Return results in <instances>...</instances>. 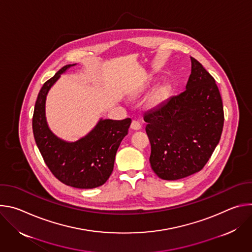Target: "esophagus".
Wrapping results in <instances>:
<instances>
[{
    "label": "esophagus",
    "instance_id": "obj_1",
    "mask_svg": "<svg viewBox=\"0 0 252 252\" xmlns=\"http://www.w3.org/2000/svg\"><path fill=\"white\" fill-rule=\"evenodd\" d=\"M140 127H141V126H140V124L137 122V121H132L131 122V125H130V128L131 129H133V130H138V129H140Z\"/></svg>",
    "mask_w": 252,
    "mask_h": 252
}]
</instances>
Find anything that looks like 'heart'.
<instances>
[{
  "label": "heart",
  "instance_id": "1",
  "mask_svg": "<svg viewBox=\"0 0 252 252\" xmlns=\"http://www.w3.org/2000/svg\"><path fill=\"white\" fill-rule=\"evenodd\" d=\"M163 95V91H161V92H158L157 94H156V96H155V100H159L160 98H161V96Z\"/></svg>",
  "mask_w": 252,
  "mask_h": 252
}]
</instances>
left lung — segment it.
I'll return each instance as SVG.
<instances>
[{
  "label": "left lung",
  "mask_w": 252,
  "mask_h": 252,
  "mask_svg": "<svg viewBox=\"0 0 252 252\" xmlns=\"http://www.w3.org/2000/svg\"><path fill=\"white\" fill-rule=\"evenodd\" d=\"M186 91L146 113L155 173L176 181L203 168L220 142L223 105L214 79L194 58Z\"/></svg>",
  "instance_id": "8db88e82"
}]
</instances>
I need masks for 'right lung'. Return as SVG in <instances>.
Listing matches in <instances>:
<instances>
[{"label":"right lung","mask_w":252,"mask_h":252,"mask_svg":"<svg viewBox=\"0 0 252 252\" xmlns=\"http://www.w3.org/2000/svg\"><path fill=\"white\" fill-rule=\"evenodd\" d=\"M75 64L63 66L42 87L34 104L32 132L46 164L59 181L68 187L88 189L100 187L109 179L117 151L127 134L131 120H100L90 133L75 142L56 136L46 121V97L61 75Z\"/></svg>","instance_id":"1"}]
</instances>
